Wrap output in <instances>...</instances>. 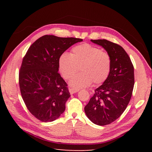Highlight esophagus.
<instances>
[{"mask_svg":"<svg viewBox=\"0 0 152 152\" xmlns=\"http://www.w3.org/2000/svg\"><path fill=\"white\" fill-rule=\"evenodd\" d=\"M78 91H79V89H76V88H72L69 89V92H70V93L71 94H73L76 93V92H78Z\"/></svg>","mask_w":152,"mask_h":152,"instance_id":"1","label":"esophagus"}]
</instances>
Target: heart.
<instances>
[{"label":"heart","mask_w":152,"mask_h":152,"mask_svg":"<svg viewBox=\"0 0 152 152\" xmlns=\"http://www.w3.org/2000/svg\"><path fill=\"white\" fill-rule=\"evenodd\" d=\"M80 67L81 73L76 74L70 81V85L76 88L99 84L106 80L111 68V58L106 51L88 43L75 46L72 53H64L59 58V68L66 80L72 78Z\"/></svg>","instance_id":"heart-1"}]
</instances>
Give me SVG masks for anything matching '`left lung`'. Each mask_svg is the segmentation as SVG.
<instances>
[{
  "mask_svg": "<svg viewBox=\"0 0 152 152\" xmlns=\"http://www.w3.org/2000/svg\"><path fill=\"white\" fill-rule=\"evenodd\" d=\"M91 42L102 46L111 58V68L103 84L84 107L88 119L94 124L106 125L117 119L126 109L134 86V68L121 46L106 39Z\"/></svg>",
  "mask_w": 152,
  "mask_h": 152,
  "instance_id": "left-lung-1",
  "label": "left lung"
}]
</instances>
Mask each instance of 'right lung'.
<instances>
[{
	"mask_svg": "<svg viewBox=\"0 0 152 152\" xmlns=\"http://www.w3.org/2000/svg\"><path fill=\"white\" fill-rule=\"evenodd\" d=\"M82 39L43 35L28 49L19 74L21 96L27 109L42 122H51L64 112L70 96L58 73L59 58Z\"/></svg>",
	"mask_w": 152,
	"mask_h": 152,
	"instance_id": "1",
	"label": "right lung"
}]
</instances>
